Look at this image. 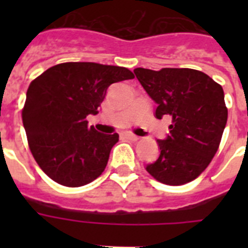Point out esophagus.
<instances>
[{"label":"esophagus","mask_w":248,"mask_h":248,"mask_svg":"<svg viewBox=\"0 0 248 248\" xmlns=\"http://www.w3.org/2000/svg\"><path fill=\"white\" fill-rule=\"evenodd\" d=\"M123 137L125 138V139L133 140V141H135V140H138V137H137V135L131 134V133H128V131H126V133H124V134H123Z\"/></svg>","instance_id":"obj_1"}]
</instances>
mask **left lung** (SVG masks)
<instances>
[{
  "label": "left lung",
  "instance_id": "8db88e82",
  "mask_svg": "<svg viewBox=\"0 0 248 248\" xmlns=\"http://www.w3.org/2000/svg\"><path fill=\"white\" fill-rule=\"evenodd\" d=\"M134 73L157 104L155 117L172 120L165 139L157 140L159 157L145 166L146 171L166 185L195 180L216 154L226 126L222 87L190 68H135Z\"/></svg>",
  "mask_w": 248,
  "mask_h": 248
}]
</instances>
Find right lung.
<instances>
[{"label": "right lung", "instance_id": "1", "mask_svg": "<svg viewBox=\"0 0 248 248\" xmlns=\"http://www.w3.org/2000/svg\"><path fill=\"white\" fill-rule=\"evenodd\" d=\"M124 67L68 62L50 67L28 87L22 120L34 160L46 175L69 187L95 180L119 135L88 126L109 85L133 79Z\"/></svg>", "mask_w": 248, "mask_h": 248}]
</instances>
